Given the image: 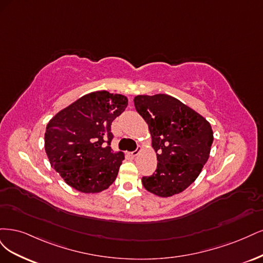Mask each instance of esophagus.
<instances>
[{"label":"esophagus","instance_id":"34e87169","mask_svg":"<svg viewBox=\"0 0 263 263\" xmlns=\"http://www.w3.org/2000/svg\"><path fill=\"white\" fill-rule=\"evenodd\" d=\"M142 151V148L140 147V146H138V148L135 149L134 152H131V153H129L130 154V156H132V157H135V156H138L139 154H140V152Z\"/></svg>","mask_w":263,"mask_h":263}]
</instances>
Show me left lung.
Returning <instances> with one entry per match:
<instances>
[{
	"instance_id": "left-lung-1",
	"label": "left lung",
	"mask_w": 263,
	"mask_h": 263,
	"mask_svg": "<svg viewBox=\"0 0 263 263\" xmlns=\"http://www.w3.org/2000/svg\"><path fill=\"white\" fill-rule=\"evenodd\" d=\"M134 106L148 125L157 157L156 173L142 178L143 187L160 198L182 192L197 179L210 157L213 143L210 122L166 94L138 95Z\"/></svg>"
}]
</instances>
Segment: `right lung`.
Listing matches in <instances>:
<instances>
[{"label":"right lung","mask_w":263,"mask_h":263,"mask_svg":"<svg viewBox=\"0 0 263 263\" xmlns=\"http://www.w3.org/2000/svg\"><path fill=\"white\" fill-rule=\"evenodd\" d=\"M126 106L125 96L97 90L75 100L48 122L47 156L70 187L99 193L114 183L124 154L110 147L111 123Z\"/></svg>","instance_id":"add662e5"}]
</instances>
